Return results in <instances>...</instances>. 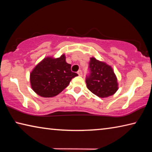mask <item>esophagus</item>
I'll return each mask as SVG.
<instances>
[{
	"instance_id": "34e87169",
	"label": "esophagus",
	"mask_w": 152,
	"mask_h": 152,
	"mask_svg": "<svg viewBox=\"0 0 152 152\" xmlns=\"http://www.w3.org/2000/svg\"><path fill=\"white\" fill-rule=\"evenodd\" d=\"M77 73H78L79 76H82V72L81 70H78V72H77Z\"/></svg>"
}]
</instances>
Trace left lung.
<instances>
[{
  "mask_svg": "<svg viewBox=\"0 0 152 152\" xmlns=\"http://www.w3.org/2000/svg\"><path fill=\"white\" fill-rule=\"evenodd\" d=\"M89 68L91 74L86 77V83L90 91L101 98L112 96L117 91L119 84L111 66L92 57Z\"/></svg>",
  "mask_w": 152,
  "mask_h": 152,
  "instance_id": "8db88e82",
  "label": "left lung"
}]
</instances>
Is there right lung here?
I'll list each match as a JSON object with an SVG mask.
<instances>
[{"instance_id":"right-lung-1","label":"right lung","mask_w":152,"mask_h":152,"mask_svg":"<svg viewBox=\"0 0 152 152\" xmlns=\"http://www.w3.org/2000/svg\"><path fill=\"white\" fill-rule=\"evenodd\" d=\"M77 76L71 71V64L66 61L65 54L57 58L48 56L31 72L30 84L39 96L50 98L62 92Z\"/></svg>"}]
</instances>
